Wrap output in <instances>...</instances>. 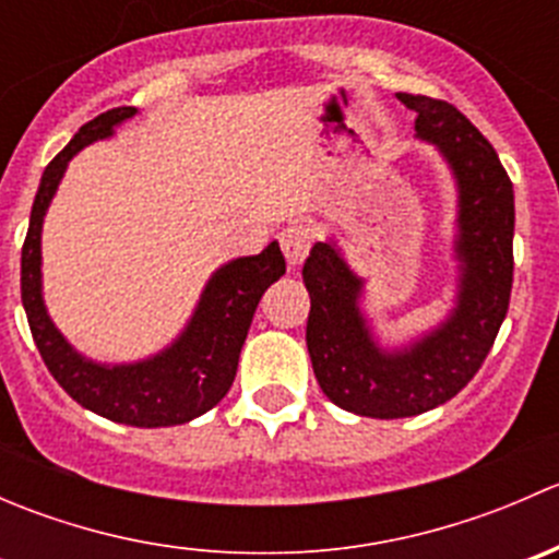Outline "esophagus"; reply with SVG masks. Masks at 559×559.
Returning a JSON list of instances; mask_svg holds the SVG:
<instances>
[{"instance_id": "34e87169", "label": "esophagus", "mask_w": 559, "mask_h": 559, "mask_svg": "<svg viewBox=\"0 0 559 559\" xmlns=\"http://www.w3.org/2000/svg\"><path fill=\"white\" fill-rule=\"evenodd\" d=\"M278 240L289 267H297V264L306 262L308 251H311V229L306 224H289V227L281 229Z\"/></svg>"}]
</instances>
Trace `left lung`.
<instances>
[{"instance_id":"obj_1","label":"left lung","mask_w":559,"mask_h":559,"mask_svg":"<svg viewBox=\"0 0 559 559\" xmlns=\"http://www.w3.org/2000/svg\"><path fill=\"white\" fill-rule=\"evenodd\" d=\"M416 138L436 145L456 186V295L452 311L405 346H381L362 311L365 278L335 240L311 248L306 343L321 392L343 411L405 419L452 400L487 359L514 281V186L489 140L443 99L397 94Z\"/></svg>"}]
</instances>
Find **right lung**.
<instances>
[{"label":"right lung","instance_id":"1","mask_svg":"<svg viewBox=\"0 0 559 559\" xmlns=\"http://www.w3.org/2000/svg\"><path fill=\"white\" fill-rule=\"evenodd\" d=\"M134 112L138 107H112L83 123L45 167L21 251V300L45 368L75 403L118 425L173 427L202 416L229 392L253 311L267 286L286 273V259L273 240L257 257L222 264L207 278L180 335L154 357L107 365L78 352L53 324L43 300V222L72 156L97 140L112 138L116 127Z\"/></svg>","mask_w":559,"mask_h":559}]
</instances>
